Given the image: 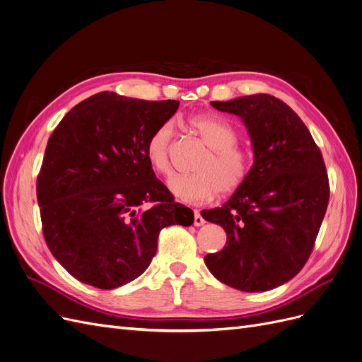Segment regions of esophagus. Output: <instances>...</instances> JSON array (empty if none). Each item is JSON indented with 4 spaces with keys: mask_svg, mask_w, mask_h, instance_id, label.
<instances>
[{
    "mask_svg": "<svg viewBox=\"0 0 362 362\" xmlns=\"http://www.w3.org/2000/svg\"><path fill=\"white\" fill-rule=\"evenodd\" d=\"M204 223H206V221H204V218L200 215V212L195 211V212H194V226H195V227H200V226H203Z\"/></svg>",
    "mask_w": 362,
    "mask_h": 362,
    "instance_id": "obj_1",
    "label": "esophagus"
}]
</instances>
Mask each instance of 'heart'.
<instances>
[{
    "label": "heart",
    "mask_w": 362,
    "mask_h": 362,
    "mask_svg": "<svg viewBox=\"0 0 362 362\" xmlns=\"http://www.w3.org/2000/svg\"><path fill=\"white\" fill-rule=\"evenodd\" d=\"M189 126L209 151L197 164L198 173L176 176L168 182L171 194L180 202L200 204L214 200L221 191L233 194L242 188L251 173V155L238 146L236 127L216 115H195L189 120ZM173 141L174 123L171 120L160 123L146 141V158L160 176H170L173 173Z\"/></svg>",
    "instance_id": "b5f03b06"
}]
</instances>
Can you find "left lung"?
<instances>
[{"instance_id": "obj_1", "label": "left lung", "mask_w": 362, "mask_h": 362, "mask_svg": "<svg viewBox=\"0 0 362 362\" xmlns=\"http://www.w3.org/2000/svg\"><path fill=\"white\" fill-rule=\"evenodd\" d=\"M212 107L239 115L247 126L254 164L223 207L202 216L223 227L227 245L207 254L212 275L242 291H266L287 283L314 248L329 202L320 148L288 105L251 95Z\"/></svg>"}]
</instances>
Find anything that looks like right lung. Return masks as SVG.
Masks as SVG:
<instances>
[{
  "instance_id": "1",
  "label": "right lung",
  "mask_w": 362,
  "mask_h": 362,
  "mask_svg": "<svg viewBox=\"0 0 362 362\" xmlns=\"http://www.w3.org/2000/svg\"><path fill=\"white\" fill-rule=\"evenodd\" d=\"M177 108L179 100L102 91L69 111L49 136L37 177L43 236L81 283L103 290L131 283L155 257L162 228L194 223L144 151Z\"/></svg>"
}]
</instances>
